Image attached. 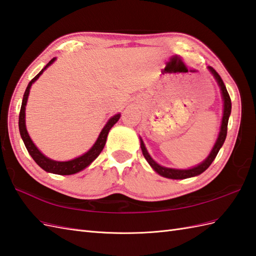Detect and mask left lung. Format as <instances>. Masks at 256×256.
I'll list each match as a JSON object with an SVG mask.
<instances>
[{
  "instance_id": "1",
  "label": "left lung",
  "mask_w": 256,
  "mask_h": 256,
  "mask_svg": "<svg viewBox=\"0 0 256 256\" xmlns=\"http://www.w3.org/2000/svg\"><path fill=\"white\" fill-rule=\"evenodd\" d=\"M210 72V74L214 76V78L216 80L217 84L220 88L222 92V98L224 101V111H222V126H220V130H219V134L218 138L216 140L215 145H214L212 150H210V155L207 156V158L205 160H203L200 164H198L195 167H192L190 169H174V168H167L164 167V166H160L159 164H157L155 160L152 158V156L150 155V152H147L144 142H142V138L140 136V148H142V152L144 155L145 159L147 160V162L150 164V167L155 170L158 174H160L164 178H168V179H174V180H182V179H188V178H192V176H196L203 172L210 167L212 164V162H214V159L216 158L217 154L219 152V150L222 147L226 136H227V128H228V121H229V116L231 114V100H230V96L227 92V88H226L224 82L222 80V77L219 76V74L214 70L212 66L207 68Z\"/></svg>"
}]
</instances>
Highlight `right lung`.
<instances>
[{"label":"right lung","instance_id":"1","mask_svg":"<svg viewBox=\"0 0 256 256\" xmlns=\"http://www.w3.org/2000/svg\"><path fill=\"white\" fill-rule=\"evenodd\" d=\"M56 60V58H53L52 60L48 63L46 66L41 70L40 72L36 75L30 82H29V84H28L26 90H25V94H24V97H22V108H20V112L18 128H20V133L22 136V140L27 148L29 155L32 157L36 164H37L40 168H42L46 172H50V174H60V176H70V174H77V172L84 170L94 162V159L99 156V154L102 152L104 147L106 145V136H108V134H109V130L118 121V118H120L121 114H118L109 118L108 122H106V126H104V128L101 130L97 140L94 142V144L90 147V150H87L85 154H82V156L76 157L72 160H68V162H56V160L50 159V158H48L46 155H44V154L38 150V147L34 144V142L32 140L30 136H29V134L27 132L26 118H25L26 112L25 111H26L28 96H29V92H30V88H32V84L39 78L40 75L42 74L51 64H53V62H54Z\"/></svg>","mask_w":256,"mask_h":256}]
</instances>
